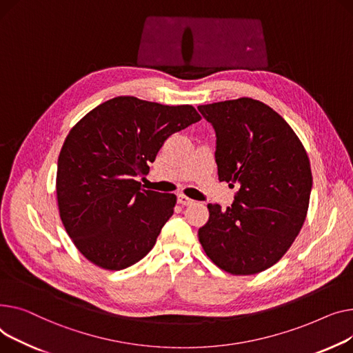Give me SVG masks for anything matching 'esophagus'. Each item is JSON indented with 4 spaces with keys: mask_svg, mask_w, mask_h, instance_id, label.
<instances>
[{
    "mask_svg": "<svg viewBox=\"0 0 353 353\" xmlns=\"http://www.w3.org/2000/svg\"><path fill=\"white\" fill-rule=\"evenodd\" d=\"M178 202H179L181 205H191L194 201H192L191 198L186 196V195H183V194H179V195H178Z\"/></svg>",
    "mask_w": 353,
    "mask_h": 353,
    "instance_id": "34e87169",
    "label": "esophagus"
}]
</instances>
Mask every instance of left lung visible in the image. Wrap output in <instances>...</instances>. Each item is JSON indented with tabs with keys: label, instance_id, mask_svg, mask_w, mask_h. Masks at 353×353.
I'll return each instance as SVG.
<instances>
[{
	"label": "left lung",
	"instance_id": "obj_1",
	"mask_svg": "<svg viewBox=\"0 0 353 353\" xmlns=\"http://www.w3.org/2000/svg\"><path fill=\"white\" fill-rule=\"evenodd\" d=\"M198 110L215 130L219 181L238 186L225 211L208 203L199 242L226 272H262L286 254L305 222L312 190L307 154L289 123L261 101L238 98Z\"/></svg>",
	"mask_w": 353,
	"mask_h": 353
}]
</instances>
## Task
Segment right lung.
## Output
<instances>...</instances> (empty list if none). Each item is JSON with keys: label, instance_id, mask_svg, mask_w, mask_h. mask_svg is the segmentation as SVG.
<instances>
[{"label": "right lung", "instance_id": "obj_1", "mask_svg": "<svg viewBox=\"0 0 353 353\" xmlns=\"http://www.w3.org/2000/svg\"><path fill=\"white\" fill-rule=\"evenodd\" d=\"M201 119L192 105L117 97L90 111L62 145L57 201L65 231L94 265L121 271L147 255L176 196L143 190L138 175L172 134Z\"/></svg>", "mask_w": 353, "mask_h": 353}]
</instances>
